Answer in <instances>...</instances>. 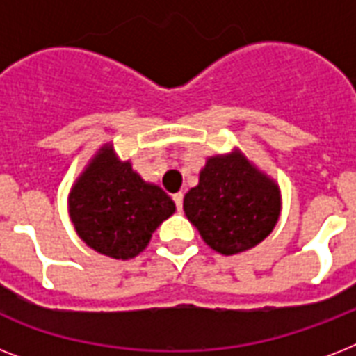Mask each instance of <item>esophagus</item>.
Returning <instances> with one entry per match:
<instances>
[{"mask_svg":"<svg viewBox=\"0 0 356 356\" xmlns=\"http://www.w3.org/2000/svg\"><path fill=\"white\" fill-rule=\"evenodd\" d=\"M183 192H177V194H173V201H175V205H177V209L181 211L183 209Z\"/></svg>","mask_w":356,"mask_h":356,"instance_id":"obj_1","label":"esophagus"}]
</instances>
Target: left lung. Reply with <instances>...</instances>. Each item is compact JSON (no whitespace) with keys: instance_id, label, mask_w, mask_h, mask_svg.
Returning a JSON list of instances; mask_svg holds the SVG:
<instances>
[{"instance_id":"obj_1","label":"left lung","mask_w":356,"mask_h":356,"mask_svg":"<svg viewBox=\"0 0 356 356\" xmlns=\"http://www.w3.org/2000/svg\"><path fill=\"white\" fill-rule=\"evenodd\" d=\"M183 209L207 245L229 257L270 236L281 216V188L242 151L233 149L207 159Z\"/></svg>"}]
</instances>
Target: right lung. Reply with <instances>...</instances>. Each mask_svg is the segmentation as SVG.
<instances>
[{"label":"right lung","instance_id":"right-lung-1","mask_svg":"<svg viewBox=\"0 0 356 356\" xmlns=\"http://www.w3.org/2000/svg\"><path fill=\"white\" fill-rule=\"evenodd\" d=\"M68 212L75 233L88 248L129 260L147 248L156 227L175 212V203L161 186L145 183L108 142L72 184Z\"/></svg>","mask_w":356,"mask_h":356}]
</instances>
